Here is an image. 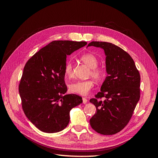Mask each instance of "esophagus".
I'll return each mask as SVG.
<instances>
[{"label":"esophagus","instance_id":"esophagus-1","mask_svg":"<svg viewBox=\"0 0 158 158\" xmlns=\"http://www.w3.org/2000/svg\"><path fill=\"white\" fill-rule=\"evenodd\" d=\"M82 102H83V103H86L87 102H88V99L87 98H82Z\"/></svg>","mask_w":158,"mask_h":158}]
</instances>
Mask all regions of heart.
<instances>
[{"instance_id": "1", "label": "heart", "mask_w": 158, "mask_h": 158, "mask_svg": "<svg viewBox=\"0 0 158 158\" xmlns=\"http://www.w3.org/2000/svg\"><path fill=\"white\" fill-rule=\"evenodd\" d=\"M80 59L91 68L90 75L96 80H100L104 76L102 69L98 66L99 61L97 56L92 53H85L80 56ZM64 73L68 77L73 75V64L70 60H68L64 65ZM94 87V82L92 80H78L72 82L69 85V90L72 93L86 95Z\"/></svg>"}]
</instances>
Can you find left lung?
Returning a JSON list of instances; mask_svg holds the SVG:
<instances>
[{
    "mask_svg": "<svg viewBox=\"0 0 158 158\" xmlns=\"http://www.w3.org/2000/svg\"><path fill=\"white\" fill-rule=\"evenodd\" d=\"M90 46L105 51L107 73L101 92L89 100L96 107L90 125L101 135H114L127 125L139 101L140 73L131 55L121 47L102 41H92Z\"/></svg>",
    "mask_w": 158,
    "mask_h": 158,
    "instance_id": "8db88e82",
    "label": "left lung"
}]
</instances>
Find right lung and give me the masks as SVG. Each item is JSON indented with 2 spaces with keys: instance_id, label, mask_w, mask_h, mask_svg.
<instances>
[{
  "instance_id": "obj_1",
  "label": "right lung",
  "mask_w": 158,
  "mask_h": 158,
  "mask_svg": "<svg viewBox=\"0 0 158 158\" xmlns=\"http://www.w3.org/2000/svg\"><path fill=\"white\" fill-rule=\"evenodd\" d=\"M85 41H53L27 61L19 83L22 107L27 118L47 133L63 131L70 121V111L82 102L76 94L65 93L66 56Z\"/></svg>"
}]
</instances>
